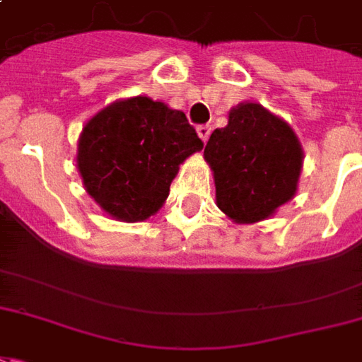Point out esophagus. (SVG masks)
<instances>
[{
    "label": "esophagus",
    "instance_id": "34e87169",
    "mask_svg": "<svg viewBox=\"0 0 362 362\" xmlns=\"http://www.w3.org/2000/svg\"><path fill=\"white\" fill-rule=\"evenodd\" d=\"M197 133H198V137L206 143V141L210 139V133H211V127L210 126H198L197 127Z\"/></svg>",
    "mask_w": 362,
    "mask_h": 362
}]
</instances>
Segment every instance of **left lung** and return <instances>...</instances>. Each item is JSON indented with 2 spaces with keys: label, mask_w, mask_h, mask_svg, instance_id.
Returning <instances> with one entry per match:
<instances>
[{
  "label": "left lung",
  "mask_w": 362,
  "mask_h": 362,
  "mask_svg": "<svg viewBox=\"0 0 362 362\" xmlns=\"http://www.w3.org/2000/svg\"><path fill=\"white\" fill-rule=\"evenodd\" d=\"M217 208L240 225L265 221L298 192L303 148L286 119L252 100L229 110L204 148Z\"/></svg>",
  "instance_id": "obj_1"
}]
</instances>
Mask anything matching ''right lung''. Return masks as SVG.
Listing matches in <instances>:
<instances>
[{"label":"right lung","instance_id":"obj_1","mask_svg":"<svg viewBox=\"0 0 362 362\" xmlns=\"http://www.w3.org/2000/svg\"><path fill=\"white\" fill-rule=\"evenodd\" d=\"M202 146L185 112L137 95L114 100L88 119L76 165L107 216L145 221L164 206L179 165Z\"/></svg>","mask_w":362,"mask_h":362}]
</instances>
